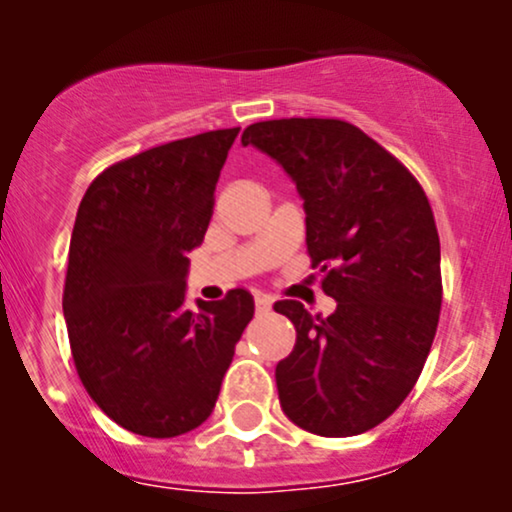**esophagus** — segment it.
<instances>
[{
    "label": "esophagus",
    "instance_id": "34e87169",
    "mask_svg": "<svg viewBox=\"0 0 512 512\" xmlns=\"http://www.w3.org/2000/svg\"><path fill=\"white\" fill-rule=\"evenodd\" d=\"M255 307H257V312H270V309H272V297H267V294H257V297H255Z\"/></svg>",
    "mask_w": 512,
    "mask_h": 512
}]
</instances>
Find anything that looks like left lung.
<instances>
[{
	"mask_svg": "<svg viewBox=\"0 0 512 512\" xmlns=\"http://www.w3.org/2000/svg\"><path fill=\"white\" fill-rule=\"evenodd\" d=\"M242 146L285 168L304 200L307 252L337 299L327 319L294 299L275 312L297 329L275 369L287 418L317 436H356L414 389L441 312V242L414 175L337 118L252 123Z\"/></svg>",
	"mask_w": 512,
	"mask_h": 512,
	"instance_id": "left-lung-1",
	"label": "left lung"
}]
</instances>
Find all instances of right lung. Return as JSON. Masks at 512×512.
<instances>
[{"instance_id": "1", "label": "right lung", "mask_w": 512, "mask_h": 512, "mask_svg": "<svg viewBox=\"0 0 512 512\" xmlns=\"http://www.w3.org/2000/svg\"><path fill=\"white\" fill-rule=\"evenodd\" d=\"M240 128L165 143L103 170L76 213L64 317L76 371L98 409L148 438L208 421L237 339L255 314L245 289L185 307Z\"/></svg>"}]
</instances>
